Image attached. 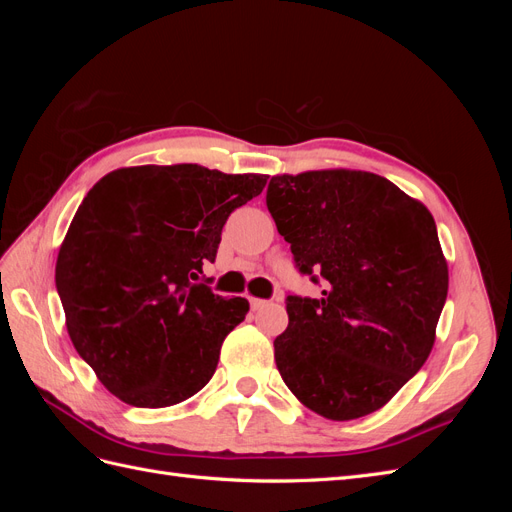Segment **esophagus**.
Instances as JSON below:
<instances>
[{
    "label": "esophagus",
    "mask_w": 512,
    "mask_h": 512,
    "mask_svg": "<svg viewBox=\"0 0 512 512\" xmlns=\"http://www.w3.org/2000/svg\"><path fill=\"white\" fill-rule=\"evenodd\" d=\"M250 305H252V309H262V307H267L269 305V301H265V299H250Z\"/></svg>",
    "instance_id": "obj_1"
}]
</instances>
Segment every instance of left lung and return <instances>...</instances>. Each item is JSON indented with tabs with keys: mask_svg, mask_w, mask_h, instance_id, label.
<instances>
[{
	"mask_svg": "<svg viewBox=\"0 0 512 512\" xmlns=\"http://www.w3.org/2000/svg\"><path fill=\"white\" fill-rule=\"evenodd\" d=\"M267 209L294 267L322 297L288 294L275 363L303 406L331 421L376 412L423 367L448 292L436 222L363 170L271 177Z\"/></svg>",
	"mask_w": 512,
	"mask_h": 512,
	"instance_id": "left-lung-1",
	"label": "left lung"
}]
</instances>
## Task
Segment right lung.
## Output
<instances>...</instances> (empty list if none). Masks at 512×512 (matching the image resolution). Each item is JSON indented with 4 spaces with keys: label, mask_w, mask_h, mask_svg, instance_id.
I'll use <instances>...</instances> for the list:
<instances>
[{
    "label": "right lung",
    "mask_w": 512,
    "mask_h": 512,
    "mask_svg": "<svg viewBox=\"0 0 512 512\" xmlns=\"http://www.w3.org/2000/svg\"><path fill=\"white\" fill-rule=\"evenodd\" d=\"M267 175L198 164L119 168L87 192L61 243L55 286L81 359L121 401L166 408L211 380L243 297L213 294L228 215Z\"/></svg>",
    "instance_id": "right-lung-1"
}]
</instances>
